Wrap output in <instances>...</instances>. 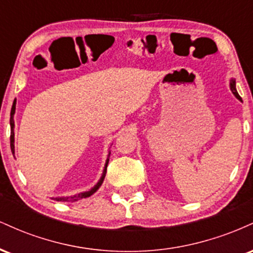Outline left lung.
Returning a JSON list of instances; mask_svg holds the SVG:
<instances>
[{"label": "left lung", "instance_id": "8db88e82", "mask_svg": "<svg viewBox=\"0 0 253 253\" xmlns=\"http://www.w3.org/2000/svg\"><path fill=\"white\" fill-rule=\"evenodd\" d=\"M229 85H231V90H232V92H233V94L236 95V97L238 98V100L242 101V97L239 96V94H238V91H237V89H236V81L232 80V81H231V83H229Z\"/></svg>", "mask_w": 253, "mask_h": 253}]
</instances>
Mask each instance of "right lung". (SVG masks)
<instances>
[{"instance_id": "add662e5", "label": "right lung", "mask_w": 253, "mask_h": 253, "mask_svg": "<svg viewBox=\"0 0 253 253\" xmlns=\"http://www.w3.org/2000/svg\"><path fill=\"white\" fill-rule=\"evenodd\" d=\"M15 104H16V101L14 100L13 107H11V110H10V149H11V152H13V153H14V151H15V150H14V114H15ZM109 155H110V152H109ZM108 162H109V159H107L106 167H104V170H103V175H102V177H101V179L97 182V184L95 185L94 188H91V189L88 190V191H84V193L77 194V195L66 196V197H56V199L53 197V200H57V201L74 202V201H78V200L85 199V197H89L90 195H92V194H94L95 191H96L98 188L101 187V184H102L104 176H106V172H107V165H108Z\"/></svg>"}]
</instances>
